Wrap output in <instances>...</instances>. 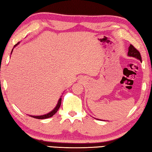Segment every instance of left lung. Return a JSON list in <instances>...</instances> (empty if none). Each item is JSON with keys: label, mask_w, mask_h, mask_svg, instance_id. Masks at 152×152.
<instances>
[{"label": "left lung", "mask_w": 152, "mask_h": 152, "mask_svg": "<svg viewBox=\"0 0 152 152\" xmlns=\"http://www.w3.org/2000/svg\"><path fill=\"white\" fill-rule=\"evenodd\" d=\"M127 55L129 57H133L139 59L141 62H142V57H141V55L140 52L135 49V48L132 45H130L128 49V53H127Z\"/></svg>", "instance_id": "obj_1"}]
</instances>
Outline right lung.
<instances>
[{
  "label": "right lung",
  "instance_id": "right-lung-1",
  "mask_svg": "<svg viewBox=\"0 0 152 152\" xmlns=\"http://www.w3.org/2000/svg\"><path fill=\"white\" fill-rule=\"evenodd\" d=\"M16 45H17H17H15V47L16 46ZM12 50H13V49H12ZM12 52H11V53H12ZM61 104V98H60V99H58L57 106H56V107H55L54 110H53L51 111H50V112L48 113H47V114H45V115H39V116L29 115V116H31V117H32V118H33L39 119H42L49 118H50V117H52L53 115H54L56 113H57V111H58V109H59V107H60Z\"/></svg>",
  "mask_w": 152,
  "mask_h": 152
}]
</instances>
